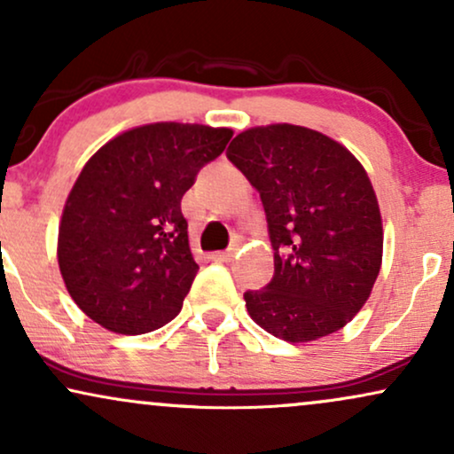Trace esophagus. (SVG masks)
I'll return each instance as SVG.
<instances>
[{"instance_id":"esophagus-1","label":"esophagus","mask_w":454,"mask_h":454,"mask_svg":"<svg viewBox=\"0 0 454 454\" xmlns=\"http://www.w3.org/2000/svg\"><path fill=\"white\" fill-rule=\"evenodd\" d=\"M213 258H215L217 262H232L234 260V249L217 251V254H213Z\"/></svg>"}]
</instances>
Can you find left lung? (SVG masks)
I'll return each instance as SVG.
<instances>
[{"label": "left lung", "instance_id": "1", "mask_svg": "<svg viewBox=\"0 0 454 454\" xmlns=\"http://www.w3.org/2000/svg\"><path fill=\"white\" fill-rule=\"evenodd\" d=\"M226 156L260 192L275 249L269 286L245 292L249 317L286 342L334 334L370 298L383 262L379 200L362 162L296 124L243 130Z\"/></svg>", "mask_w": 454, "mask_h": 454}]
</instances>
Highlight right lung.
<instances>
[{
	"instance_id": "right-lung-1",
	"label": "right lung",
	"mask_w": 454,
	"mask_h": 454,
	"mask_svg": "<svg viewBox=\"0 0 454 454\" xmlns=\"http://www.w3.org/2000/svg\"><path fill=\"white\" fill-rule=\"evenodd\" d=\"M231 129L154 122L97 150L65 203L59 269L74 302L116 334H145L177 317L199 264L184 194Z\"/></svg>"
}]
</instances>
